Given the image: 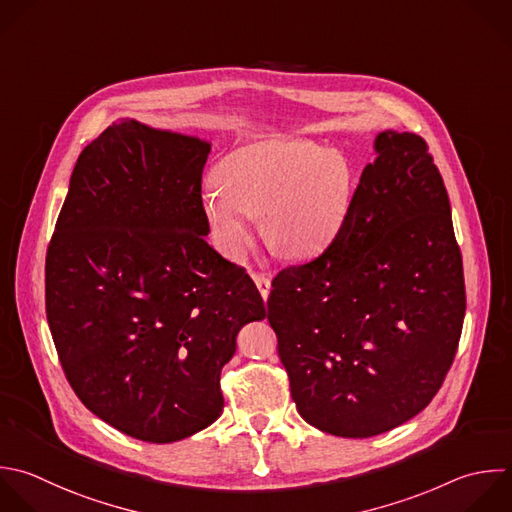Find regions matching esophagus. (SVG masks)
Here are the masks:
<instances>
[{
	"label": "esophagus",
	"instance_id": "34e87169",
	"mask_svg": "<svg viewBox=\"0 0 512 512\" xmlns=\"http://www.w3.org/2000/svg\"><path fill=\"white\" fill-rule=\"evenodd\" d=\"M252 278H254L256 286H258V290H260L262 298L266 300V298H268V294H270V278H268L266 274H252Z\"/></svg>",
	"mask_w": 512,
	"mask_h": 512
}]
</instances>
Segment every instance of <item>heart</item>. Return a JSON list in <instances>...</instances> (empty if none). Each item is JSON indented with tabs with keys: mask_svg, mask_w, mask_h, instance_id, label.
<instances>
[{
	"mask_svg": "<svg viewBox=\"0 0 512 512\" xmlns=\"http://www.w3.org/2000/svg\"><path fill=\"white\" fill-rule=\"evenodd\" d=\"M204 186L202 210L218 250L240 260L256 216L274 250L314 258L340 234L354 190L348 160L310 140L266 138L228 152Z\"/></svg>",
	"mask_w": 512,
	"mask_h": 512,
	"instance_id": "obj_1",
	"label": "heart"
}]
</instances>
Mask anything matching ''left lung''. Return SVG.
<instances>
[{"label":"left lung","instance_id":"obj_1","mask_svg":"<svg viewBox=\"0 0 512 512\" xmlns=\"http://www.w3.org/2000/svg\"><path fill=\"white\" fill-rule=\"evenodd\" d=\"M340 234L276 274L268 322L300 416L368 438L430 404L466 310L450 202L426 142L380 132Z\"/></svg>","mask_w":512,"mask_h":512}]
</instances>
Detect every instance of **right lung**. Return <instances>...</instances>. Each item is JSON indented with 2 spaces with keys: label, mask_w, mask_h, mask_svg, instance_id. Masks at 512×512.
I'll return each instance as SVG.
<instances>
[{
  "label": "right lung",
  "mask_w": 512,
  "mask_h": 512,
  "mask_svg": "<svg viewBox=\"0 0 512 512\" xmlns=\"http://www.w3.org/2000/svg\"><path fill=\"white\" fill-rule=\"evenodd\" d=\"M210 144L136 120L80 154L46 256V314L78 398L120 432L176 442L224 408L238 330L266 316L204 236Z\"/></svg>",
  "instance_id": "add662e5"
}]
</instances>
